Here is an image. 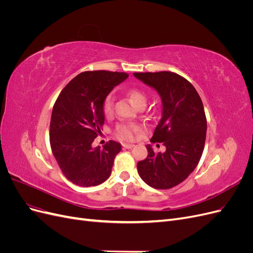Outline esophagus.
<instances>
[{"label":"esophagus","mask_w":253,"mask_h":253,"mask_svg":"<svg viewBox=\"0 0 253 253\" xmlns=\"http://www.w3.org/2000/svg\"><path fill=\"white\" fill-rule=\"evenodd\" d=\"M122 147H124L125 149H132L134 147V144H132V143H124V144H122Z\"/></svg>","instance_id":"obj_1"}]
</instances>
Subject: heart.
Wrapping results in <instances>:
<instances>
[{
  "label": "heart",
  "instance_id": "b5f03b06",
  "mask_svg": "<svg viewBox=\"0 0 253 253\" xmlns=\"http://www.w3.org/2000/svg\"><path fill=\"white\" fill-rule=\"evenodd\" d=\"M127 95L129 99H131L133 104H135L137 108H139V106H144L145 102H147V96H145V94L140 89H137V88L129 89L127 91ZM113 106H114V98L112 95H108L104 98L103 103H102V112L105 117L112 116L114 113ZM140 129H141L140 125L126 122V124H120L116 126V129H115V136L121 140L129 141L135 138V136L140 131Z\"/></svg>",
  "mask_w": 253,
  "mask_h": 253
}]
</instances>
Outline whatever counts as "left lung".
<instances>
[{
  "label": "left lung",
  "mask_w": 253,
  "mask_h": 253,
  "mask_svg": "<svg viewBox=\"0 0 253 253\" xmlns=\"http://www.w3.org/2000/svg\"><path fill=\"white\" fill-rule=\"evenodd\" d=\"M155 88L163 101V117L152 137L163 142L166 152L147 145L148 156L137 164L141 179L154 189H171L194 171L202 157L207 133L203 101L187 79L172 72L134 73Z\"/></svg>",
  "instance_id": "obj_1"
}]
</instances>
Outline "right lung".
I'll list each match as a JSON object with an SVG mask.
<instances>
[{"mask_svg": "<svg viewBox=\"0 0 253 253\" xmlns=\"http://www.w3.org/2000/svg\"><path fill=\"white\" fill-rule=\"evenodd\" d=\"M126 73L83 72L61 90L53 105L49 141L52 154L65 177L80 187L100 185L110 177L121 144L110 140L103 148L91 143L104 124L102 103Z\"/></svg>", "mask_w": 253, "mask_h": 253, "instance_id": "1", "label": "right lung"}]
</instances>
